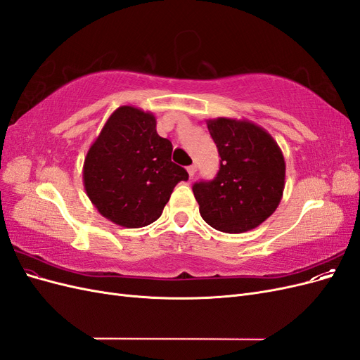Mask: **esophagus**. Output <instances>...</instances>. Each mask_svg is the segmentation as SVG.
<instances>
[{
	"label": "esophagus",
	"mask_w": 360,
	"mask_h": 360,
	"mask_svg": "<svg viewBox=\"0 0 360 360\" xmlns=\"http://www.w3.org/2000/svg\"><path fill=\"white\" fill-rule=\"evenodd\" d=\"M186 169H188V174H189V177L192 179V177L195 176V172H197V165H189V167H188Z\"/></svg>",
	"instance_id": "34e87169"
}]
</instances>
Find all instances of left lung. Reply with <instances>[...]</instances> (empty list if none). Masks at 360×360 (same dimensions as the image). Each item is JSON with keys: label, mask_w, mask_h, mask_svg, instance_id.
I'll use <instances>...</instances> for the list:
<instances>
[{"label": "left lung", "mask_w": 360, "mask_h": 360, "mask_svg": "<svg viewBox=\"0 0 360 360\" xmlns=\"http://www.w3.org/2000/svg\"><path fill=\"white\" fill-rule=\"evenodd\" d=\"M207 127L221 156L213 180L193 183L202 219L222 233L238 234L263 224L276 210L285 181L282 151L263 127L216 118Z\"/></svg>", "instance_id": "obj_1"}]
</instances>
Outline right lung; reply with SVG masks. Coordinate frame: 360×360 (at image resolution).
I'll use <instances>...</instances> for the list:
<instances>
[{"label":"right lung","instance_id":"add662e5","mask_svg":"<svg viewBox=\"0 0 360 360\" xmlns=\"http://www.w3.org/2000/svg\"><path fill=\"white\" fill-rule=\"evenodd\" d=\"M171 153V141L158 135L153 114L120 106L86 153V195L117 225H150L162 214L176 184L189 179Z\"/></svg>","mask_w":360,"mask_h":360}]
</instances>
